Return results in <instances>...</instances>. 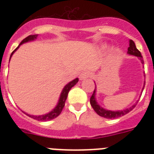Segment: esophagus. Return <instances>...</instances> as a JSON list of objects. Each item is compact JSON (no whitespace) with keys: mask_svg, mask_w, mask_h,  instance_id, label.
Here are the masks:
<instances>
[{"mask_svg":"<svg viewBox=\"0 0 154 154\" xmlns=\"http://www.w3.org/2000/svg\"><path fill=\"white\" fill-rule=\"evenodd\" d=\"M91 77V72H89V71H84V72H82L79 76L80 80H84L86 79L88 77Z\"/></svg>","mask_w":154,"mask_h":154,"instance_id":"esophagus-1","label":"esophagus"}]
</instances>
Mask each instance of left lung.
Here are the masks:
<instances>
[{
    "label": "left lung",
    "instance_id": "obj_1",
    "mask_svg": "<svg viewBox=\"0 0 154 154\" xmlns=\"http://www.w3.org/2000/svg\"><path fill=\"white\" fill-rule=\"evenodd\" d=\"M128 54L129 55H134L136 56L137 57L141 60V63L143 64V59H142V56L141 54V52L139 51L138 49L136 48V45H135V43L134 42V41L132 40H129V47L128 48ZM144 89V88H143ZM90 104H91V106L93 107V109H94V111L102 117H105V118H107V119H115V118H118L120 117H122L124 115L127 114L128 112H129L131 110H133L135 106H136L137 104L132 105L131 107L128 108V109H125L123 110H119V111H111V110H107L103 109L102 107H101L100 105H98V103L96 101V88L94 89V94L90 97Z\"/></svg>",
    "mask_w": 154,
    "mask_h": 154
}]
</instances>
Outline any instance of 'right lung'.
<instances>
[{
  "label": "right lung",
  "instance_id": "obj_1",
  "mask_svg": "<svg viewBox=\"0 0 154 154\" xmlns=\"http://www.w3.org/2000/svg\"><path fill=\"white\" fill-rule=\"evenodd\" d=\"M37 35H29V37H27L26 38L23 40L22 42H20V45H18V47L17 49L13 52V53H11V56H10V58L11 57L13 56V54L14 53V52L17 50V49L19 48L20 45L24 44L25 42H31V41H33L37 38ZM10 60V59H9ZM77 82H78V78H76V79L72 80V82H69L65 87H64V89H62V91H61V94H60V98H59V101L57 102V105L56 106L53 110H52L51 112H48L46 114H44V115H39V116H35V115H30V114H28L26 112H25V114L28 115L29 117H32L33 119L35 120H37V121H41V122H46V121H50V120H53L54 118H56L57 117H58L59 115L60 114V112L62 111L63 108L65 106V101H66V99H67V97H68V94H69V90L71 89L72 87H73L75 85L77 84Z\"/></svg>",
  "mask_w": 154,
  "mask_h": 154
}]
</instances>
